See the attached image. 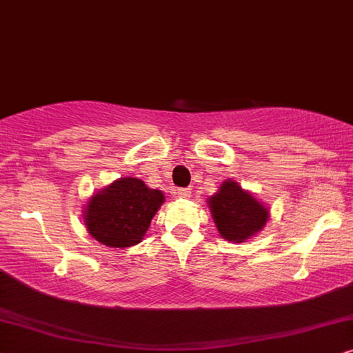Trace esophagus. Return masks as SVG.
Returning a JSON list of instances; mask_svg holds the SVG:
<instances>
[{"label":"esophagus","mask_w":353,"mask_h":353,"mask_svg":"<svg viewBox=\"0 0 353 353\" xmlns=\"http://www.w3.org/2000/svg\"><path fill=\"white\" fill-rule=\"evenodd\" d=\"M176 195L179 196V199H187V196H190V189H177Z\"/></svg>","instance_id":"1"}]
</instances>
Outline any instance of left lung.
Returning <instances> with one entry per match:
<instances>
[{
    "label": "left lung",
    "mask_w": 353,
    "mask_h": 353,
    "mask_svg": "<svg viewBox=\"0 0 353 353\" xmlns=\"http://www.w3.org/2000/svg\"><path fill=\"white\" fill-rule=\"evenodd\" d=\"M211 214L221 237L231 242H243L261 231L268 221V210L237 182L225 181L219 192L208 200Z\"/></svg>",
    "instance_id": "8db88e82"
}]
</instances>
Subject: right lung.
Segmentation results:
<instances>
[{
  "label": "right lung",
  "mask_w": 353,
  "mask_h": 353,
  "mask_svg": "<svg viewBox=\"0 0 353 353\" xmlns=\"http://www.w3.org/2000/svg\"><path fill=\"white\" fill-rule=\"evenodd\" d=\"M164 195L140 179L124 177L93 195L85 214L87 231L106 247L125 248L142 241Z\"/></svg>",
  "instance_id": "1"
}]
</instances>
